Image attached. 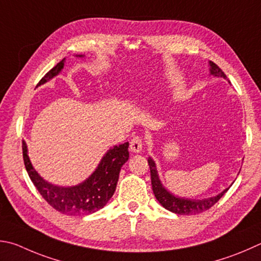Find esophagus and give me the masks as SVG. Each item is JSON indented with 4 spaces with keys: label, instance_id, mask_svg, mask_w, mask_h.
<instances>
[{
    "label": "esophagus",
    "instance_id": "esophagus-1",
    "mask_svg": "<svg viewBox=\"0 0 261 261\" xmlns=\"http://www.w3.org/2000/svg\"><path fill=\"white\" fill-rule=\"evenodd\" d=\"M143 150V141L139 137H135L130 141V151L132 153H140Z\"/></svg>",
    "mask_w": 261,
    "mask_h": 261
}]
</instances>
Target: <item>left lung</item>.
<instances>
[{"instance_id":"1","label":"left lung","mask_w":261,"mask_h":261,"mask_svg":"<svg viewBox=\"0 0 261 261\" xmlns=\"http://www.w3.org/2000/svg\"><path fill=\"white\" fill-rule=\"evenodd\" d=\"M210 66V74L212 76L218 77V79H224L228 81L230 84L229 80L226 77L225 73L218 67V66L209 61ZM148 164L150 169V179H151V187H153L154 195L156 200L160 202V204L162 205L165 209L171 211L173 213H177V215H184V216H189V215H197V213H201L207 209H210L212 205H215L216 203L220 200L221 196L228 191L229 187L233 185L231 182L228 188H226L221 193L217 194L216 196H211L207 198H202V200H196V198H188L184 196H178L176 194H173L169 191L168 188L163 186L162 181H161L158 168H156L155 161L150 158H148ZM240 173V172H239Z\"/></svg>"}]
</instances>
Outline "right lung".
<instances>
[{
    "mask_svg": "<svg viewBox=\"0 0 261 261\" xmlns=\"http://www.w3.org/2000/svg\"><path fill=\"white\" fill-rule=\"evenodd\" d=\"M75 57L83 58L84 55H76ZM65 64L66 58L46 73L39 85L49 82L59 75L64 69ZM127 148L129 143L111 147L103 154L94 171L82 182L73 186H59L40 176L28 156L26 141L22 140L23 163L32 182L52 207L67 216L90 215L102 209L107 204L116 189L122 165L129 160Z\"/></svg>",
    "mask_w": 261,
    "mask_h": 261,
    "instance_id": "1",
    "label": "right lung"
}]
</instances>
